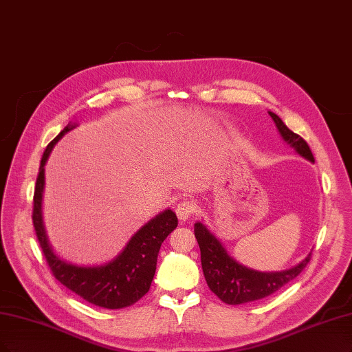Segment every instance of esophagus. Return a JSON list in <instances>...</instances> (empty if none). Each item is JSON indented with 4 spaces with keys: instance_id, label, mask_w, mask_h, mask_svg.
Wrapping results in <instances>:
<instances>
[{
    "instance_id": "1",
    "label": "esophagus",
    "mask_w": 352,
    "mask_h": 352,
    "mask_svg": "<svg viewBox=\"0 0 352 352\" xmlns=\"http://www.w3.org/2000/svg\"><path fill=\"white\" fill-rule=\"evenodd\" d=\"M193 212H195V204L188 201V199H184L180 201L177 204L176 207V215L180 221H186L189 220V218L193 215Z\"/></svg>"
}]
</instances>
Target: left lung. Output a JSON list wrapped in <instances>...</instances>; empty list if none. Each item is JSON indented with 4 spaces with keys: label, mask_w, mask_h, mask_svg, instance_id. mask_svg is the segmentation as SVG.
I'll use <instances>...</instances> for the list:
<instances>
[{
    "label": "left lung",
    "mask_w": 352,
    "mask_h": 352,
    "mask_svg": "<svg viewBox=\"0 0 352 352\" xmlns=\"http://www.w3.org/2000/svg\"><path fill=\"white\" fill-rule=\"evenodd\" d=\"M270 115L283 138L294 147L300 155L314 162L309 144L289 129L280 116L272 112H270ZM195 237L201 249V262L205 280H207L211 292L227 305H241V302L261 300L276 293L278 289L298 276L311 259L310 253L305 261L292 270L283 272H258L230 258L220 241L208 232V228L202 223L195 224Z\"/></svg>",
    "instance_id": "obj_1"
}]
</instances>
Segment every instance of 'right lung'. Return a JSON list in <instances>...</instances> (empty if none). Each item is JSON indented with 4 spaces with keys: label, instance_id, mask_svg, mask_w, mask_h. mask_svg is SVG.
<instances>
[{
    "label": "right lung",
    "instance_id": "obj_1",
    "mask_svg": "<svg viewBox=\"0 0 352 352\" xmlns=\"http://www.w3.org/2000/svg\"><path fill=\"white\" fill-rule=\"evenodd\" d=\"M72 126H65L47 144L43 151L38 179H36L33 195L32 220L36 236L50 265L52 275L72 293L104 309H122L137 302L148 293L153 276L155 274L157 254L164 239L177 227V217L172 210H166L129 240V243L111 263L96 268H81L60 261L47 243L42 223V192L45 184V163L52 151L54 145Z\"/></svg>",
    "mask_w": 352,
    "mask_h": 352
}]
</instances>
